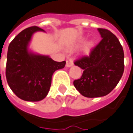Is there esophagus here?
Here are the masks:
<instances>
[{"label":"esophagus","instance_id":"esophagus-1","mask_svg":"<svg viewBox=\"0 0 133 133\" xmlns=\"http://www.w3.org/2000/svg\"><path fill=\"white\" fill-rule=\"evenodd\" d=\"M73 65V61L72 59H67L66 60V67H70Z\"/></svg>","mask_w":133,"mask_h":133}]
</instances>
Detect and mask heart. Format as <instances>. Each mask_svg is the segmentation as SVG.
<instances>
[{
  "label": "heart",
  "instance_id": "obj_1",
  "mask_svg": "<svg viewBox=\"0 0 133 133\" xmlns=\"http://www.w3.org/2000/svg\"><path fill=\"white\" fill-rule=\"evenodd\" d=\"M82 42V41H80V42ZM91 44H91V42H88V43L86 44L85 46V50H88V49H89V48H91ZM77 45H79V44H77Z\"/></svg>",
  "mask_w": 133,
  "mask_h": 133
}]
</instances>
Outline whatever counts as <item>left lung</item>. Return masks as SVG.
<instances>
[{
	"mask_svg": "<svg viewBox=\"0 0 133 133\" xmlns=\"http://www.w3.org/2000/svg\"><path fill=\"white\" fill-rule=\"evenodd\" d=\"M102 39L89 55L75 61L83 69L80 79L73 82L85 97H103L118 84L124 72V51L117 37L110 31L97 28Z\"/></svg>",
	"mask_w": 133,
	"mask_h": 133,
	"instance_id": "1",
	"label": "left lung"
}]
</instances>
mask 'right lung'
I'll list each match as a JSON object with an SVG mask.
<instances>
[{"label":"right lung","instance_id":"1","mask_svg":"<svg viewBox=\"0 0 133 133\" xmlns=\"http://www.w3.org/2000/svg\"><path fill=\"white\" fill-rule=\"evenodd\" d=\"M38 31H44L33 26L21 31L9 44L7 52V83L19 98L29 102H38L46 97L53 73L66 64L64 61H55L49 56L29 50L32 36Z\"/></svg>","mask_w":133,"mask_h":133}]
</instances>
